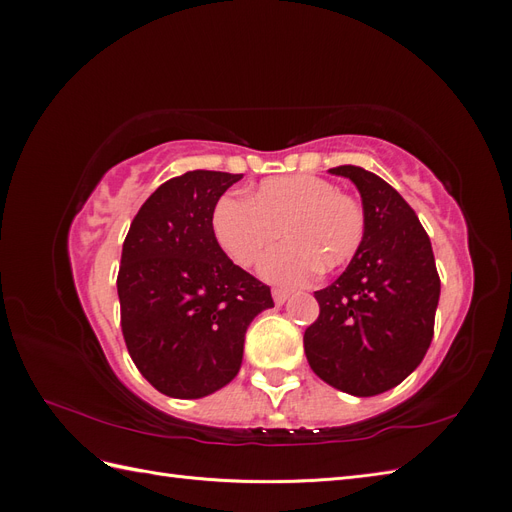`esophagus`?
<instances>
[{
	"label": "esophagus",
	"mask_w": 512,
	"mask_h": 512,
	"mask_svg": "<svg viewBox=\"0 0 512 512\" xmlns=\"http://www.w3.org/2000/svg\"><path fill=\"white\" fill-rule=\"evenodd\" d=\"M273 301L275 305H284L288 301V290H282V288H273Z\"/></svg>",
	"instance_id": "obj_1"
}]
</instances>
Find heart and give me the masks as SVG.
<instances>
[{
	"label": "heart",
	"instance_id": "1",
	"mask_svg": "<svg viewBox=\"0 0 512 512\" xmlns=\"http://www.w3.org/2000/svg\"><path fill=\"white\" fill-rule=\"evenodd\" d=\"M213 237L226 256L252 267L267 247L286 237L262 260L265 280L299 286L322 271H335L359 254L367 213L359 198L314 175L262 181L247 198L224 196L211 215Z\"/></svg>",
	"mask_w": 512,
	"mask_h": 512
}]
</instances>
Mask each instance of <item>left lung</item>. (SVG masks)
<instances>
[{
	"mask_svg": "<svg viewBox=\"0 0 512 512\" xmlns=\"http://www.w3.org/2000/svg\"><path fill=\"white\" fill-rule=\"evenodd\" d=\"M348 177L361 194L367 235L348 269L314 292L320 314L303 346L314 374L335 389L371 397L404 382L433 337L440 275L414 209L378 175L359 166Z\"/></svg>",
	"mask_w": 512,
	"mask_h": 512,
	"instance_id": "left-lung-1",
	"label": "left lung"
}]
</instances>
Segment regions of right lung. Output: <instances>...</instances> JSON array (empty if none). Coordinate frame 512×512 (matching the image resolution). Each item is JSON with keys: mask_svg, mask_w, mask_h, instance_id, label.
Masks as SVG:
<instances>
[{"mask_svg": "<svg viewBox=\"0 0 512 512\" xmlns=\"http://www.w3.org/2000/svg\"><path fill=\"white\" fill-rule=\"evenodd\" d=\"M241 177L190 170L168 179L123 241V339L143 378L168 397L198 399L226 386L239 374L247 327L273 307L271 288L213 237V209Z\"/></svg>", "mask_w": 512, "mask_h": 512, "instance_id": "1", "label": "right lung"}]
</instances>
